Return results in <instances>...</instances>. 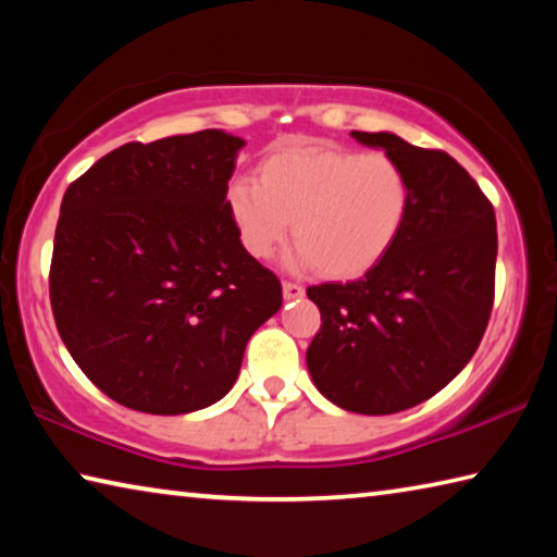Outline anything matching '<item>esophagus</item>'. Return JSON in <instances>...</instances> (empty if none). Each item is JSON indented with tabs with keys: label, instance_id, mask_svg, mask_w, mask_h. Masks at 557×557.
Listing matches in <instances>:
<instances>
[{
	"label": "esophagus",
	"instance_id": "1",
	"mask_svg": "<svg viewBox=\"0 0 557 557\" xmlns=\"http://www.w3.org/2000/svg\"><path fill=\"white\" fill-rule=\"evenodd\" d=\"M282 295H285V299H299L305 297V287L299 285V282H282Z\"/></svg>",
	"mask_w": 557,
	"mask_h": 557
}]
</instances>
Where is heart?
<instances>
[{"label": "heart", "instance_id": "heart-1", "mask_svg": "<svg viewBox=\"0 0 557 557\" xmlns=\"http://www.w3.org/2000/svg\"><path fill=\"white\" fill-rule=\"evenodd\" d=\"M258 182L238 178L228 209L243 248L265 260L295 223L297 265L329 277H358L388 256L410 213V178L383 152L289 147L260 164Z\"/></svg>", "mask_w": 557, "mask_h": 557}]
</instances>
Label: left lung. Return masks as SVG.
<instances>
[{
	"instance_id": "1",
	"label": "left lung",
	"mask_w": 557,
	"mask_h": 557,
	"mask_svg": "<svg viewBox=\"0 0 557 557\" xmlns=\"http://www.w3.org/2000/svg\"><path fill=\"white\" fill-rule=\"evenodd\" d=\"M351 135L405 169L410 213L398 243L361 280L307 289L322 312L307 369L338 408L391 414L440 393L482 342L494 307L496 215L442 149L391 132Z\"/></svg>"
}]
</instances>
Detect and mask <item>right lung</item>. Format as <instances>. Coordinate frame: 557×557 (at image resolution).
<instances>
[{
    "label": "right lung",
    "mask_w": 557,
    "mask_h": 557,
    "mask_svg": "<svg viewBox=\"0 0 557 557\" xmlns=\"http://www.w3.org/2000/svg\"><path fill=\"white\" fill-rule=\"evenodd\" d=\"M221 129L127 143L65 188L49 295L81 371L125 408L184 414L233 388L245 344L282 307L228 209Z\"/></svg>",
    "instance_id": "right-lung-1"
}]
</instances>
